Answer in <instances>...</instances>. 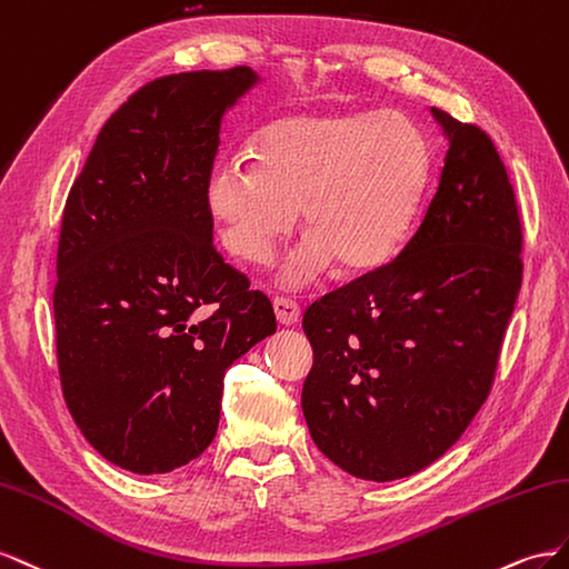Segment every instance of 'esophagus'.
I'll return each mask as SVG.
<instances>
[{"label": "esophagus", "instance_id": "34e87169", "mask_svg": "<svg viewBox=\"0 0 569 569\" xmlns=\"http://www.w3.org/2000/svg\"><path fill=\"white\" fill-rule=\"evenodd\" d=\"M273 315H276V319H279V323H283V327H293V323L300 321V305L296 300H288V298H276Z\"/></svg>", "mask_w": 569, "mask_h": 569}]
</instances>
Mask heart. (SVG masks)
Returning a JSON list of instances; mask_svg holds the SVG:
<instances>
[{
    "label": "heart",
    "mask_w": 569,
    "mask_h": 569,
    "mask_svg": "<svg viewBox=\"0 0 569 569\" xmlns=\"http://www.w3.org/2000/svg\"><path fill=\"white\" fill-rule=\"evenodd\" d=\"M252 161L221 159L207 178V207L223 246L267 264L293 231L305 238L279 279L312 286L333 262L346 273L375 271L402 246L431 173L421 128L396 111L298 113L252 138Z\"/></svg>",
    "instance_id": "b5f03b06"
}]
</instances>
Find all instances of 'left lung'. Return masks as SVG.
<instances>
[{"instance_id": "1", "label": "left lung", "mask_w": 569, "mask_h": 569, "mask_svg": "<svg viewBox=\"0 0 569 569\" xmlns=\"http://www.w3.org/2000/svg\"><path fill=\"white\" fill-rule=\"evenodd\" d=\"M448 144L419 229L391 264L307 307L312 441L343 472L393 481L458 441L493 381L522 286V226L491 138L431 107Z\"/></svg>"}]
</instances>
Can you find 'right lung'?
Returning a JSON list of instances; mask_svg holds the SVG:
<instances>
[{
    "label": "right lung",
    "instance_id": "obj_1",
    "mask_svg": "<svg viewBox=\"0 0 569 569\" xmlns=\"http://www.w3.org/2000/svg\"><path fill=\"white\" fill-rule=\"evenodd\" d=\"M248 67L157 78L102 126L61 221L63 398L88 443L167 475L214 441L223 375L276 331L271 302L214 250L207 178Z\"/></svg>",
    "mask_w": 569,
    "mask_h": 569
}]
</instances>
